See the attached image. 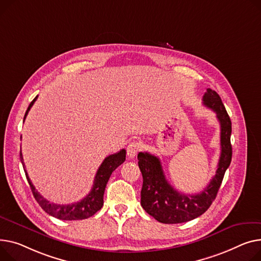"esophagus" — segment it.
Returning a JSON list of instances; mask_svg holds the SVG:
<instances>
[{"label": "esophagus", "mask_w": 261, "mask_h": 261, "mask_svg": "<svg viewBox=\"0 0 261 261\" xmlns=\"http://www.w3.org/2000/svg\"><path fill=\"white\" fill-rule=\"evenodd\" d=\"M140 150H141L140 143L132 142L127 147V155L129 156L130 159H133V158H135L136 154L138 153V151H140Z\"/></svg>", "instance_id": "obj_1"}]
</instances>
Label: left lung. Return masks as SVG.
<instances>
[{"mask_svg": "<svg viewBox=\"0 0 261 261\" xmlns=\"http://www.w3.org/2000/svg\"><path fill=\"white\" fill-rule=\"evenodd\" d=\"M202 103L216 113L220 124V158L215 176L200 193L182 194L173 188L164 174L162 163L158 156L148 152L137 155L138 167L143 175L141 204L144 210L163 223H181L192 220L209 209L214 201L224 173L232 160L231 133L232 123L220 96L216 91L206 89Z\"/></svg>", "mask_w": 261, "mask_h": 261, "instance_id": "left-lung-1", "label": "left lung"}]
</instances>
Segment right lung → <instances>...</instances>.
<instances>
[{"instance_id":"add662e5","label":"right lung","mask_w":261,"mask_h":261,"mask_svg":"<svg viewBox=\"0 0 261 261\" xmlns=\"http://www.w3.org/2000/svg\"><path fill=\"white\" fill-rule=\"evenodd\" d=\"M38 96L34 97V99L30 102V105L28 106V109L25 113L24 120L34 103V101L37 100ZM20 159L25 171L26 178L29 182L30 189L32 191V194L36 198V200L39 202L42 209L48 213L49 215L54 216L56 218L62 219V220H82L89 218L92 215H94L98 210L101 209V206L103 204V192H105L106 185L112 174V172L119 166L123 164L126 161V150L123 149L120 150L117 153L111 154L103 160L101 165L99 166L96 175L94 177V182L91 191L89 194L85 196L82 200L71 203V204H57V203H52L48 201L46 198H44L38 191L34 188L32 185L27 171L25 169V164L23 162V155L22 152H20Z\"/></svg>"}]
</instances>
